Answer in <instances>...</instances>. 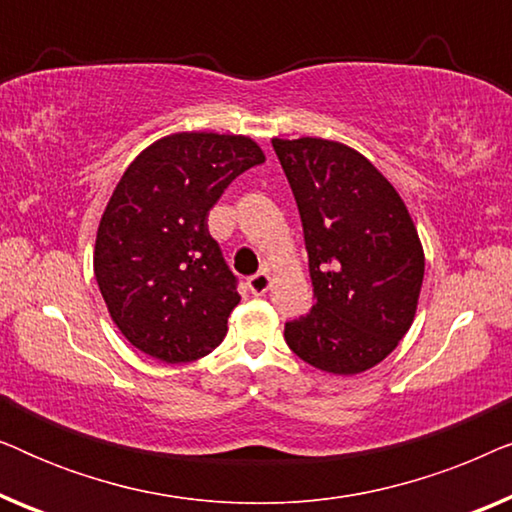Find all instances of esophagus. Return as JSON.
I'll return each mask as SVG.
<instances>
[{
    "instance_id": "34e87169",
    "label": "esophagus",
    "mask_w": 512,
    "mask_h": 512,
    "mask_svg": "<svg viewBox=\"0 0 512 512\" xmlns=\"http://www.w3.org/2000/svg\"><path fill=\"white\" fill-rule=\"evenodd\" d=\"M247 286L254 296H263V293H268L270 289V275L268 272H256L254 277L247 279Z\"/></svg>"
}]
</instances>
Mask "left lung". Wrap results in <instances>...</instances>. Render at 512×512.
<instances>
[{
	"mask_svg": "<svg viewBox=\"0 0 512 512\" xmlns=\"http://www.w3.org/2000/svg\"><path fill=\"white\" fill-rule=\"evenodd\" d=\"M303 221L312 312L289 321L286 345L310 366L359 375L398 347L415 321L424 249L391 181L352 146L272 139Z\"/></svg>",
	"mask_w": 512,
	"mask_h": 512,
	"instance_id": "1",
	"label": "left lung"
}]
</instances>
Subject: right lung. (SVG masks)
Returning a JSON list of instances; mask_svg holds the SVG:
<instances>
[{"label": "right lung", "instance_id": "1", "mask_svg": "<svg viewBox=\"0 0 512 512\" xmlns=\"http://www.w3.org/2000/svg\"><path fill=\"white\" fill-rule=\"evenodd\" d=\"M261 163L251 137L174 132L123 172L97 228L93 268L111 319L139 352L186 363L226 338L240 293L207 216L230 181Z\"/></svg>", "mask_w": 512, "mask_h": 512}]
</instances>
